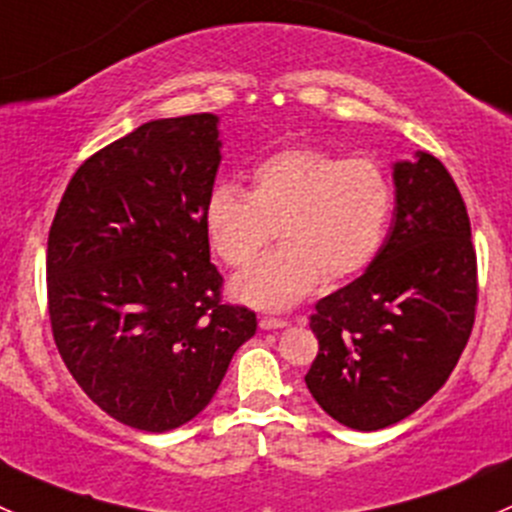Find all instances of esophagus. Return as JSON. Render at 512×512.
<instances>
[{"label": "esophagus", "mask_w": 512, "mask_h": 512, "mask_svg": "<svg viewBox=\"0 0 512 512\" xmlns=\"http://www.w3.org/2000/svg\"><path fill=\"white\" fill-rule=\"evenodd\" d=\"M282 327H287V322L280 317H262L260 319V329H267V332H270V329H282Z\"/></svg>", "instance_id": "obj_1"}]
</instances>
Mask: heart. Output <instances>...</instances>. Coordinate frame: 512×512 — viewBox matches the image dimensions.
Wrapping results in <instances>:
<instances>
[{"label": "heart", "mask_w": 512, "mask_h": 512, "mask_svg": "<svg viewBox=\"0 0 512 512\" xmlns=\"http://www.w3.org/2000/svg\"><path fill=\"white\" fill-rule=\"evenodd\" d=\"M394 203L379 158L285 148L255 165L252 193L235 183L210 190L205 230L225 265L245 267L280 227L285 245L235 277L232 294L257 309H289L322 280L339 285L374 265Z\"/></svg>", "instance_id": "heart-1"}]
</instances>
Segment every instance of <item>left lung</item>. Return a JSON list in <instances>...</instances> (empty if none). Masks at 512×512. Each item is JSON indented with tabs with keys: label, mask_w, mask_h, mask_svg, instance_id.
Masks as SVG:
<instances>
[{
	"label": "left lung",
	"mask_w": 512,
	"mask_h": 512,
	"mask_svg": "<svg viewBox=\"0 0 512 512\" xmlns=\"http://www.w3.org/2000/svg\"><path fill=\"white\" fill-rule=\"evenodd\" d=\"M396 208L374 265L319 299L309 394L334 421L379 431L421 409L451 376L478 302L466 203L431 153L394 163Z\"/></svg>",
	"instance_id": "left-lung-1"
}]
</instances>
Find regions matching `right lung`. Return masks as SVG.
<instances>
[{
  "label": "right lung",
  "mask_w": 512,
  "mask_h": 512,
  "mask_svg": "<svg viewBox=\"0 0 512 512\" xmlns=\"http://www.w3.org/2000/svg\"><path fill=\"white\" fill-rule=\"evenodd\" d=\"M218 116L143 123L81 163L46 245L56 349L108 416L163 433L195 418L255 334L220 302L205 203L220 165Z\"/></svg>",
  "instance_id": "obj_1"
}]
</instances>
